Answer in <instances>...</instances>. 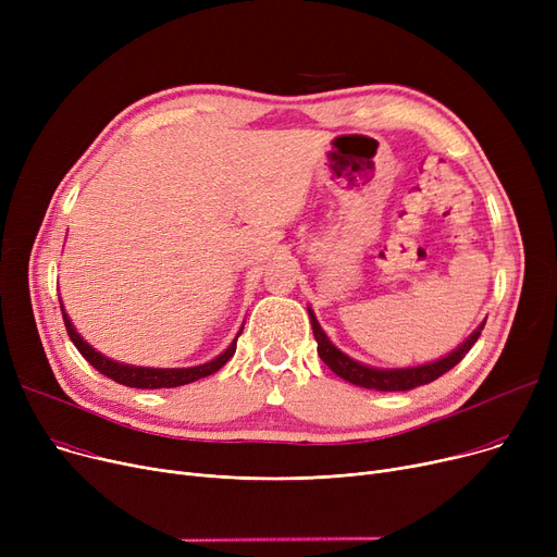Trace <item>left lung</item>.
<instances>
[{
    "label": "left lung",
    "instance_id": "obj_1",
    "mask_svg": "<svg viewBox=\"0 0 557 557\" xmlns=\"http://www.w3.org/2000/svg\"><path fill=\"white\" fill-rule=\"evenodd\" d=\"M307 311H309V320L313 327V338L318 343V357L325 361V366H330V370L334 374H338L349 384L368 388V391H384V393L411 391V388L435 382L437 376H443L445 372H449L454 366L460 363V359L470 352L472 345L481 336V330L485 327V320H483V323L470 336H467L454 349V352H449L447 357L435 359V361H429L422 366H408V368H374V366L361 363L352 357H347L345 352H341V349L330 341V336L323 332V327H320L313 309L307 307Z\"/></svg>",
    "mask_w": 557,
    "mask_h": 557
}]
</instances>
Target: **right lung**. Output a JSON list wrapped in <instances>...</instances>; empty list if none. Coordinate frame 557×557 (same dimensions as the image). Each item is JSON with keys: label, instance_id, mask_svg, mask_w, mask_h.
I'll list each match as a JSON object with an SVG mask.
<instances>
[{"label": "right lung", "instance_id": "1", "mask_svg": "<svg viewBox=\"0 0 557 557\" xmlns=\"http://www.w3.org/2000/svg\"><path fill=\"white\" fill-rule=\"evenodd\" d=\"M58 300H61V296H58ZM61 311H63V318H65V327H67V334L72 338V343L76 345L78 352L85 357V361L95 366L101 374L110 376L112 382L122 384V386H128V388H178V386H185V384H191V382H198V379L202 376H210L214 374L216 370H221L234 355V349H237V338L242 336L244 327L237 332V336H234V341L223 349V352L210 361H205L200 366H189V368H149V366H133V363H120L114 361L106 355H101L99 349H95L90 343H87L78 332L76 327L72 325V320L61 302Z\"/></svg>", "mask_w": 557, "mask_h": 557}]
</instances>
